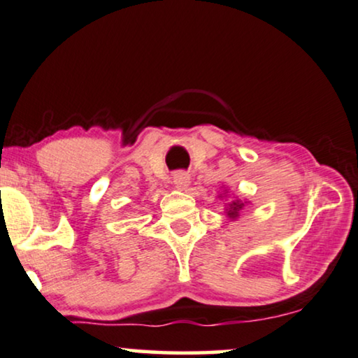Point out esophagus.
I'll return each instance as SVG.
<instances>
[{"instance_id": "34e87169", "label": "esophagus", "mask_w": 358, "mask_h": 358, "mask_svg": "<svg viewBox=\"0 0 358 358\" xmlns=\"http://www.w3.org/2000/svg\"><path fill=\"white\" fill-rule=\"evenodd\" d=\"M173 185L178 189H186L189 185V175L186 172H177L173 175Z\"/></svg>"}]
</instances>
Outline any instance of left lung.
Instances as JSON below:
<instances>
[{
  "mask_svg": "<svg viewBox=\"0 0 358 358\" xmlns=\"http://www.w3.org/2000/svg\"><path fill=\"white\" fill-rule=\"evenodd\" d=\"M243 206H245V203H241L240 199H235V201H230V203L227 204V215L230 219H236L238 217V214H240V210L243 209Z\"/></svg>",
  "mask_w": 358,
  "mask_h": 358,
  "instance_id": "obj_1",
  "label": "left lung"
}]
</instances>
